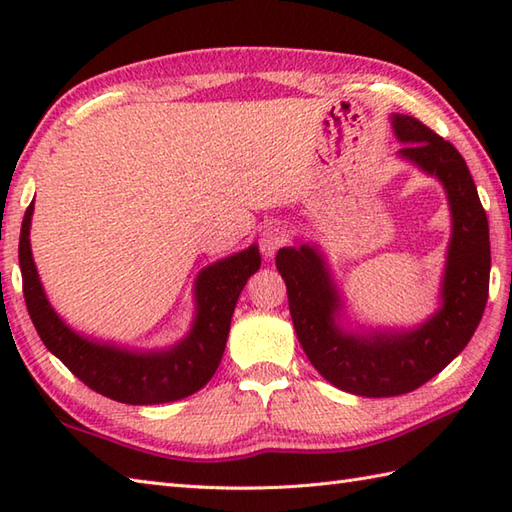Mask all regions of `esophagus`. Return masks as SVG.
<instances>
[{
    "label": "esophagus",
    "mask_w": 512,
    "mask_h": 512,
    "mask_svg": "<svg viewBox=\"0 0 512 512\" xmlns=\"http://www.w3.org/2000/svg\"><path fill=\"white\" fill-rule=\"evenodd\" d=\"M288 242V233L286 228L281 224H270L264 228L262 237H259V248H262V253L266 259H273L277 250Z\"/></svg>",
    "instance_id": "34e87169"
}]
</instances>
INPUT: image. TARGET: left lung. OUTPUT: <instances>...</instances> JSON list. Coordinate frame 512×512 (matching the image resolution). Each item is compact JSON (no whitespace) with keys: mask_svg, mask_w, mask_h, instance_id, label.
<instances>
[{"mask_svg":"<svg viewBox=\"0 0 512 512\" xmlns=\"http://www.w3.org/2000/svg\"><path fill=\"white\" fill-rule=\"evenodd\" d=\"M391 127L402 143L398 156L447 191L451 239L440 308L413 330L350 332L341 325V292L317 246H286L275 259L310 363L334 387L365 398L409 394L440 374L480 325L491 275L486 211L460 151L413 116L391 114Z\"/></svg>","mask_w":512,"mask_h":512,"instance_id":"8db88e82","label":"left lung"}]
</instances>
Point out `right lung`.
<instances>
[{
    "mask_svg": "<svg viewBox=\"0 0 512 512\" xmlns=\"http://www.w3.org/2000/svg\"><path fill=\"white\" fill-rule=\"evenodd\" d=\"M30 202L19 235V268L26 308L43 345L99 394L125 405H162L187 398L213 378L222 361L239 292L262 266L257 244L200 270L195 279V319L189 334L173 347L136 352L74 332L46 297L30 250Z\"/></svg>",
    "mask_w": 512,
    "mask_h": 512,
    "instance_id": "1",
    "label": "right lung"
}]
</instances>
